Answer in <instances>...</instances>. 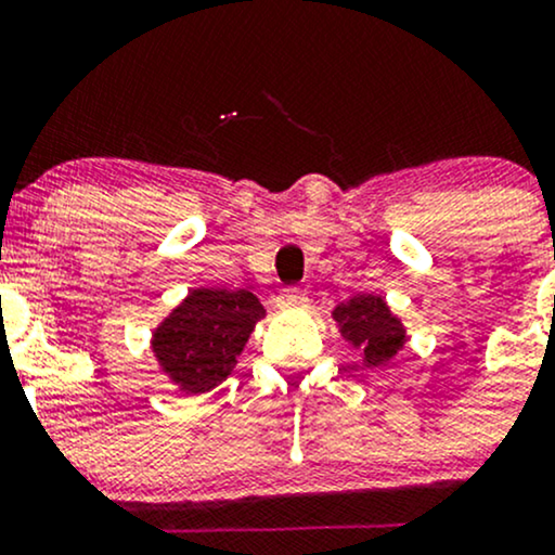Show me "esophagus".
Listing matches in <instances>:
<instances>
[{
	"label": "esophagus",
	"instance_id": "1",
	"mask_svg": "<svg viewBox=\"0 0 555 555\" xmlns=\"http://www.w3.org/2000/svg\"><path fill=\"white\" fill-rule=\"evenodd\" d=\"M305 305H308V297H305L302 289H295V286L282 289V295H279V308L284 310H297V308H305Z\"/></svg>",
	"mask_w": 555,
	"mask_h": 555
}]
</instances>
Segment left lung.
Instances as JSON below:
<instances>
[{
	"instance_id": "left-lung-1",
	"label": "left lung",
	"mask_w": 555,
	"mask_h": 555,
	"mask_svg": "<svg viewBox=\"0 0 555 555\" xmlns=\"http://www.w3.org/2000/svg\"><path fill=\"white\" fill-rule=\"evenodd\" d=\"M334 321L339 323L344 341L360 349L365 367L386 365L406 341L399 318L375 295H358L336 305Z\"/></svg>"
}]
</instances>
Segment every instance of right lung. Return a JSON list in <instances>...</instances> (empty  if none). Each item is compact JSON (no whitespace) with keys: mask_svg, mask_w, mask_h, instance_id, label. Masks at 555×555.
<instances>
[{"mask_svg":"<svg viewBox=\"0 0 555 555\" xmlns=\"http://www.w3.org/2000/svg\"><path fill=\"white\" fill-rule=\"evenodd\" d=\"M263 315V305L247 289H193L154 331L151 347L180 391L206 393L232 373Z\"/></svg>","mask_w":555,"mask_h":555,"instance_id":"obj_1","label":"right lung"}]
</instances>
